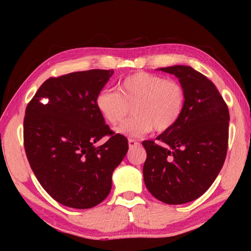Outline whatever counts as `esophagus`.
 <instances>
[{
    "label": "esophagus",
    "mask_w": 251,
    "mask_h": 251,
    "mask_svg": "<svg viewBox=\"0 0 251 251\" xmlns=\"http://www.w3.org/2000/svg\"><path fill=\"white\" fill-rule=\"evenodd\" d=\"M128 144H129V147H130V149H132V147H135V146H138V145H139V143H138V142H136L135 139H129V140H128Z\"/></svg>",
    "instance_id": "esophagus-1"
}]
</instances>
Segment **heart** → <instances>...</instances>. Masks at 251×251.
I'll return each instance as SVG.
<instances>
[{
	"mask_svg": "<svg viewBox=\"0 0 251 251\" xmlns=\"http://www.w3.org/2000/svg\"><path fill=\"white\" fill-rule=\"evenodd\" d=\"M96 106L113 126L122 122L131 107L133 115L115 131L142 137L152 129L162 132L176 125L184 111L185 91L176 81L139 72L120 82L116 91L101 90L96 97Z\"/></svg>",
	"mask_w": 251,
	"mask_h": 251,
	"instance_id": "heart-1",
	"label": "heart"
}]
</instances>
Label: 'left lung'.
<instances>
[{
	"mask_svg": "<svg viewBox=\"0 0 251 251\" xmlns=\"http://www.w3.org/2000/svg\"><path fill=\"white\" fill-rule=\"evenodd\" d=\"M173 74L185 91L176 125L153 140H144V181L157 200L183 204L200 198L218 176L228 142L229 113L216 85L191 66L157 68Z\"/></svg>",
	"mask_w": 251,
	"mask_h": 251,
	"instance_id": "obj_1",
	"label": "left lung"
}]
</instances>
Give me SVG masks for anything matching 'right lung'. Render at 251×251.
I'll list each match as a JSON object with an SVG mask.
<instances>
[{
  "label": "right lung",
  "mask_w": 251,
  "mask_h": 251,
  "mask_svg": "<svg viewBox=\"0 0 251 251\" xmlns=\"http://www.w3.org/2000/svg\"><path fill=\"white\" fill-rule=\"evenodd\" d=\"M113 73L91 70L51 77L26 107L24 145L30 168L44 190L66 207L89 209L104 201L113 171L128 152V140L109 130L96 106ZM107 134V142L95 145Z\"/></svg>",
  "instance_id": "right-lung-1"
}]
</instances>
